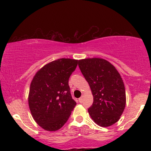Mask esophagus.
Instances as JSON below:
<instances>
[{
	"label": "esophagus",
	"mask_w": 151,
	"mask_h": 151,
	"mask_svg": "<svg viewBox=\"0 0 151 151\" xmlns=\"http://www.w3.org/2000/svg\"><path fill=\"white\" fill-rule=\"evenodd\" d=\"M83 100H84V97H83V96H81V97L79 99V101L80 102V103H82V102H83Z\"/></svg>",
	"instance_id": "34e87169"
}]
</instances>
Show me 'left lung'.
<instances>
[{
	"label": "left lung",
	"instance_id": "obj_1",
	"mask_svg": "<svg viewBox=\"0 0 151 151\" xmlns=\"http://www.w3.org/2000/svg\"><path fill=\"white\" fill-rule=\"evenodd\" d=\"M78 65L93 94V104L88 109L90 116L100 126L113 125L126 106L125 86L120 74L110 62L101 58L84 59Z\"/></svg>",
	"mask_w": 151,
	"mask_h": 151
}]
</instances>
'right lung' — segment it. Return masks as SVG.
<instances>
[{
  "label": "right lung",
  "mask_w": 151,
  "mask_h": 151,
  "mask_svg": "<svg viewBox=\"0 0 151 151\" xmlns=\"http://www.w3.org/2000/svg\"><path fill=\"white\" fill-rule=\"evenodd\" d=\"M78 60L62 58L45 65L31 82L28 104L39 126L47 131L61 129L77 103L72 99L69 79Z\"/></svg>",
  "instance_id": "obj_1"
}]
</instances>
